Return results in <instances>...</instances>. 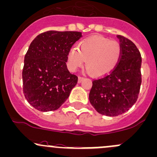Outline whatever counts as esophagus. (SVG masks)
<instances>
[{
    "instance_id": "34e87169",
    "label": "esophagus",
    "mask_w": 157,
    "mask_h": 157,
    "mask_svg": "<svg viewBox=\"0 0 157 157\" xmlns=\"http://www.w3.org/2000/svg\"><path fill=\"white\" fill-rule=\"evenodd\" d=\"M84 79L83 77H81V76H79L78 77V83H81L83 81V80Z\"/></svg>"
}]
</instances>
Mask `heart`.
<instances>
[{
	"label": "heart",
	"instance_id": "obj_1",
	"mask_svg": "<svg viewBox=\"0 0 157 157\" xmlns=\"http://www.w3.org/2000/svg\"><path fill=\"white\" fill-rule=\"evenodd\" d=\"M121 56L120 43L101 35H93L83 39L78 48L74 47L70 49L67 65L71 71H75L86 60L89 72L94 77H102L116 67Z\"/></svg>",
	"mask_w": 157,
	"mask_h": 157
}]
</instances>
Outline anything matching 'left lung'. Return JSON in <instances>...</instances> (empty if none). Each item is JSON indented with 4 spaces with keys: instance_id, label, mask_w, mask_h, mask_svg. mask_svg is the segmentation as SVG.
I'll return each mask as SVG.
<instances>
[{
    "instance_id": "obj_1",
    "label": "left lung",
    "mask_w": 157,
    "mask_h": 157,
    "mask_svg": "<svg viewBox=\"0 0 157 157\" xmlns=\"http://www.w3.org/2000/svg\"><path fill=\"white\" fill-rule=\"evenodd\" d=\"M122 56L108 75L92 81L90 101L102 115L116 117L125 113L136 102L141 84V56L134 43L121 35Z\"/></svg>"
}]
</instances>
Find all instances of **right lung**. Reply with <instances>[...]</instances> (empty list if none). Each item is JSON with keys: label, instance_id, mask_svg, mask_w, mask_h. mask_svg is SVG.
<instances>
[{"label": "right lung", "instance_id": "add662e5", "mask_svg": "<svg viewBox=\"0 0 157 157\" xmlns=\"http://www.w3.org/2000/svg\"><path fill=\"white\" fill-rule=\"evenodd\" d=\"M81 37L78 31H49L31 43L25 56L23 92L35 109L56 110L67 99L78 80L67 70V55Z\"/></svg>", "mask_w": 157, "mask_h": 157}]
</instances>
